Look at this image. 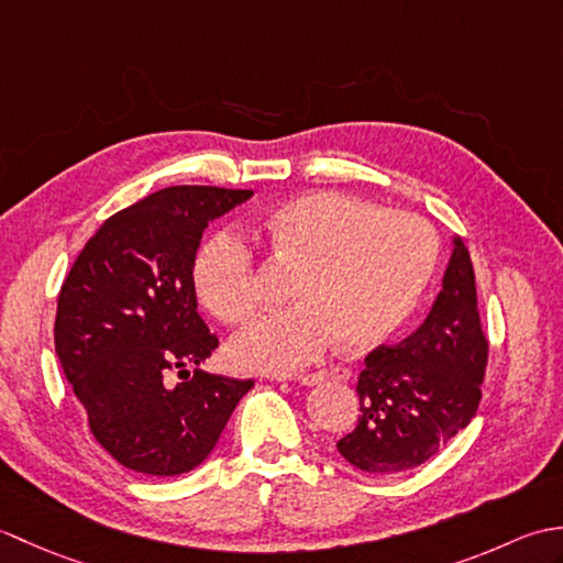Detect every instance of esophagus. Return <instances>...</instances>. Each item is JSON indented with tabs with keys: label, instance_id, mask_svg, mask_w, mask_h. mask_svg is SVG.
Wrapping results in <instances>:
<instances>
[{
	"label": "esophagus",
	"instance_id": "esophagus-1",
	"mask_svg": "<svg viewBox=\"0 0 563 563\" xmlns=\"http://www.w3.org/2000/svg\"><path fill=\"white\" fill-rule=\"evenodd\" d=\"M351 377V373L345 367H329V369H317V373H302V375H285V379L300 382L305 387H314L321 385V382H345Z\"/></svg>",
	"mask_w": 563,
	"mask_h": 563
}]
</instances>
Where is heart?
Instances as JSON below:
<instances>
[{
  "instance_id": "b5f03b06",
  "label": "heart",
  "mask_w": 563,
  "mask_h": 563,
  "mask_svg": "<svg viewBox=\"0 0 563 563\" xmlns=\"http://www.w3.org/2000/svg\"><path fill=\"white\" fill-rule=\"evenodd\" d=\"M271 254L295 266L292 305L261 314L232 341V357L258 373H290L324 353L387 341L433 280L440 242L423 218L389 212L339 190L280 202L256 224ZM198 302L224 324L256 309L254 254L239 234L214 232L194 263Z\"/></svg>"
}]
</instances>
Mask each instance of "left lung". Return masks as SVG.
Wrapping results in <instances>:
<instances>
[{
	"instance_id": "obj_1",
	"label": "left lung",
	"mask_w": 563,
	"mask_h": 563,
	"mask_svg": "<svg viewBox=\"0 0 563 563\" xmlns=\"http://www.w3.org/2000/svg\"><path fill=\"white\" fill-rule=\"evenodd\" d=\"M452 256L426 321L397 345H379L357 377L361 416L336 442L345 462L367 474H399L428 462L470 426L482 401L488 341L476 309L470 251Z\"/></svg>"
}]
</instances>
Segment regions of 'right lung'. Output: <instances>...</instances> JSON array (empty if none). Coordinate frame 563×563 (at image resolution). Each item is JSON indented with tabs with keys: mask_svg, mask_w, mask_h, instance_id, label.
<instances>
[{
	"mask_svg": "<svg viewBox=\"0 0 563 563\" xmlns=\"http://www.w3.org/2000/svg\"><path fill=\"white\" fill-rule=\"evenodd\" d=\"M251 196L214 186L157 190L106 220L63 283L55 353L93 438L128 470H196L254 387V379L200 369L218 336L200 319L194 290L206 227ZM174 372L185 379L178 386Z\"/></svg>",
	"mask_w": 563,
	"mask_h": 563,
	"instance_id": "obj_1",
	"label": "right lung"
}]
</instances>
